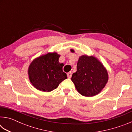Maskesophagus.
Returning <instances> with one entry per match:
<instances>
[{
	"label": "esophagus",
	"mask_w": 132,
	"mask_h": 132,
	"mask_svg": "<svg viewBox=\"0 0 132 132\" xmlns=\"http://www.w3.org/2000/svg\"><path fill=\"white\" fill-rule=\"evenodd\" d=\"M67 76H68V77L70 79V78H71V72H69L67 73Z\"/></svg>",
	"instance_id": "obj_1"
}]
</instances>
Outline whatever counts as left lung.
I'll return each mask as SVG.
<instances>
[{
    "instance_id": "8db88e82",
    "label": "left lung",
    "mask_w": 132,
    "mask_h": 132,
    "mask_svg": "<svg viewBox=\"0 0 132 132\" xmlns=\"http://www.w3.org/2000/svg\"><path fill=\"white\" fill-rule=\"evenodd\" d=\"M71 52H75L71 49ZM71 81L80 94L93 97L102 91L108 81L106 68L97 57L86 55L80 56L77 64V71L71 76Z\"/></svg>"
}]
</instances>
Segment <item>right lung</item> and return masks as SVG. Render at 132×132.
Returning <instances> with one entry per match:
<instances>
[{"mask_svg": "<svg viewBox=\"0 0 132 132\" xmlns=\"http://www.w3.org/2000/svg\"><path fill=\"white\" fill-rule=\"evenodd\" d=\"M61 55L56 52H49L35 58L28 69L29 80L37 90L50 92L66 79L67 75L62 70L63 63H60Z\"/></svg>", "mask_w": 132, "mask_h": 132, "instance_id": "add662e5", "label": "right lung"}]
</instances>
